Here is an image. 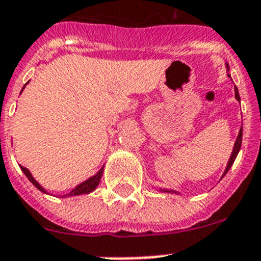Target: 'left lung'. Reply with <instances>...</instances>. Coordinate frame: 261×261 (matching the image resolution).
<instances>
[{
    "mask_svg": "<svg viewBox=\"0 0 261 261\" xmlns=\"http://www.w3.org/2000/svg\"><path fill=\"white\" fill-rule=\"evenodd\" d=\"M226 70L229 71V65L226 63ZM229 75V74H227ZM230 77V75H229ZM234 96H236V100L237 101H240V94H239V89L234 87ZM241 142H243V127L240 128V133L239 135H237V139H236V142H234V146H233V151H231V154H230V159H229V161H227L226 164V168H225V172H223L222 174V177L225 176V174L227 173V171L230 169L231 165H233V163H234V160L236 157H237V154H239V151L240 149H241ZM221 177V178H222ZM161 192H168V194H180V192H177V191H173V190H167V188H164V190H160Z\"/></svg>",
    "mask_w": 261,
    "mask_h": 261,
    "instance_id": "obj_1",
    "label": "left lung"
}]
</instances>
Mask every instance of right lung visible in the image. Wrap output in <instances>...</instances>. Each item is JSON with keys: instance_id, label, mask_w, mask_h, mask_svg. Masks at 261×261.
Returning <instances> with one entry per match:
<instances>
[{"instance_id": "1", "label": "right lung", "mask_w": 261, "mask_h": 261, "mask_svg": "<svg viewBox=\"0 0 261 261\" xmlns=\"http://www.w3.org/2000/svg\"><path fill=\"white\" fill-rule=\"evenodd\" d=\"M27 84H28V83H27ZM27 84H25V85H27ZM25 85L22 87V89L25 88ZM22 89H21V92H22ZM20 168H21V171L24 172V174H25L27 177H28V180H30V181L32 182V184H34V186L36 187V188H38L39 191H42V192L47 194V191L44 190V188H43V187L40 186V184H39V182L36 181V180H35L34 176H32V173H31V172L28 171L27 168H24V167H20ZM102 172H104V167H102L101 169H100V171L97 172V173L94 174V176L89 177V178H88V180H85V181L80 182L79 186H75L74 188H73V190H71L70 192H69V194L62 195V198H69V196H79V195H85V194H90V192H93V191L96 190V188H97L100 180H101Z\"/></svg>"}]
</instances>
